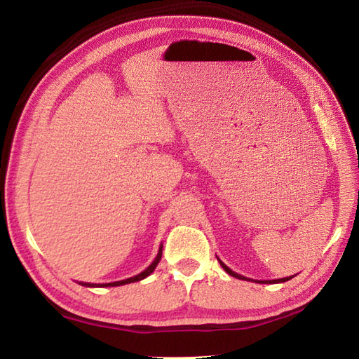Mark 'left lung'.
<instances>
[{"mask_svg": "<svg viewBox=\"0 0 359 359\" xmlns=\"http://www.w3.org/2000/svg\"><path fill=\"white\" fill-rule=\"evenodd\" d=\"M217 259H218V258H217ZM218 263H220V264H222V267H223V269H224V271H226L229 276H233V277H236V278H241V280H250V278H247V277H244V276H241V274H238V272L231 271V269H229V267H228L226 264H224V263H223V261H220V259H218ZM291 277H293V276H291ZM291 277H285V278H277V280H263V282H261V280H258V282H259V283H282V282H287V280H290V278H291Z\"/></svg>", "mask_w": 359, "mask_h": 359, "instance_id": "1", "label": "left lung"}]
</instances>
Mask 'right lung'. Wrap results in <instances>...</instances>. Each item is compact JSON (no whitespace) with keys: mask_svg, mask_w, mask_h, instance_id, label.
I'll return each mask as SVG.
<instances>
[{"mask_svg":"<svg viewBox=\"0 0 359 359\" xmlns=\"http://www.w3.org/2000/svg\"><path fill=\"white\" fill-rule=\"evenodd\" d=\"M161 255H163V247H160V250H158V255H156V258L154 259V263H151V264L147 267V269L142 271L141 274H137V276H135V277L125 278V280H120V282H112V283H83V282H81V285H83V287H120V285L139 282V280H142V278H145L147 276H150L151 272L155 271L156 264L160 263V259H161Z\"/></svg>","mask_w":359,"mask_h":359,"instance_id":"obj_1","label":"right lung"}]
</instances>
